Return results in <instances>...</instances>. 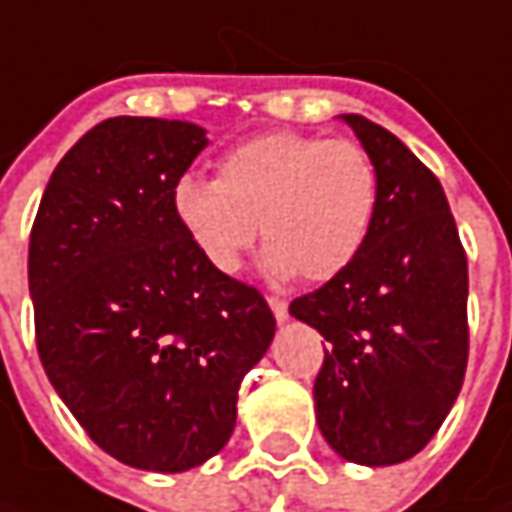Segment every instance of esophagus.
Here are the masks:
<instances>
[{
    "label": "esophagus",
    "mask_w": 512,
    "mask_h": 512,
    "mask_svg": "<svg viewBox=\"0 0 512 512\" xmlns=\"http://www.w3.org/2000/svg\"><path fill=\"white\" fill-rule=\"evenodd\" d=\"M267 305H270V310H273L276 322H279V325H285V322H287V302H285V299H267Z\"/></svg>",
    "instance_id": "esophagus-1"
}]
</instances>
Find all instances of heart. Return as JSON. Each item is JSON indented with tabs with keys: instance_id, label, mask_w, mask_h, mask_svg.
<instances>
[{
	"instance_id": "1",
	"label": "heart",
	"mask_w": 512,
	"mask_h": 512,
	"mask_svg": "<svg viewBox=\"0 0 512 512\" xmlns=\"http://www.w3.org/2000/svg\"><path fill=\"white\" fill-rule=\"evenodd\" d=\"M170 213L190 245L233 276L259 236L262 270L285 282L339 276L362 250L376 213V168L350 139L276 130L245 139L216 165V179L182 176Z\"/></svg>"
}]
</instances>
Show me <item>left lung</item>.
<instances>
[{"label": "left lung", "instance_id": "obj_1", "mask_svg": "<svg viewBox=\"0 0 512 512\" xmlns=\"http://www.w3.org/2000/svg\"><path fill=\"white\" fill-rule=\"evenodd\" d=\"M376 168V213L356 259L290 316L327 339L313 384L327 444L353 464L413 459L467 367V256L439 179L382 125L342 113Z\"/></svg>", "mask_w": 512, "mask_h": 512}]
</instances>
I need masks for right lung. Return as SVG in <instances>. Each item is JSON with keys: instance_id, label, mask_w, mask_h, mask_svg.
<instances>
[{"instance_id": "1", "label": "right lung", "mask_w": 512, "mask_h": 512, "mask_svg": "<svg viewBox=\"0 0 512 512\" xmlns=\"http://www.w3.org/2000/svg\"><path fill=\"white\" fill-rule=\"evenodd\" d=\"M205 128L116 116L62 156L30 230L36 347L53 390L122 464L185 473L236 427L245 373L276 319L216 273L170 213Z\"/></svg>"}]
</instances>
